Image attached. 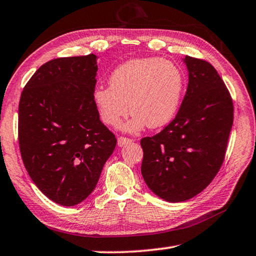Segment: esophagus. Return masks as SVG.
Returning a JSON list of instances; mask_svg holds the SVG:
<instances>
[{
  "instance_id": "obj_1",
  "label": "esophagus",
  "mask_w": 256,
  "mask_h": 256,
  "mask_svg": "<svg viewBox=\"0 0 256 256\" xmlns=\"http://www.w3.org/2000/svg\"><path fill=\"white\" fill-rule=\"evenodd\" d=\"M132 140L128 139V138H124V136H120L118 139H117V144L120 146V147H123V146H126L128 144H131Z\"/></svg>"
}]
</instances>
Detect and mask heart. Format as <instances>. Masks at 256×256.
Wrapping results in <instances>:
<instances>
[{
	"instance_id": "obj_1",
	"label": "heart",
	"mask_w": 256,
	"mask_h": 256,
	"mask_svg": "<svg viewBox=\"0 0 256 256\" xmlns=\"http://www.w3.org/2000/svg\"><path fill=\"white\" fill-rule=\"evenodd\" d=\"M109 84L93 92L101 120L117 126L130 110L133 117L125 130L138 132L144 125L160 128L173 120L184 96L186 77L178 64L149 56L120 64L109 77Z\"/></svg>"
}]
</instances>
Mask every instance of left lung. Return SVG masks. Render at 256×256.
<instances>
[{
  "instance_id": "8db88e82",
  "label": "left lung",
  "mask_w": 256,
  "mask_h": 256,
  "mask_svg": "<svg viewBox=\"0 0 256 256\" xmlns=\"http://www.w3.org/2000/svg\"><path fill=\"white\" fill-rule=\"evenodd\" d=\"M188 88L176 118L142 138L141 173L162 200L179 202L202 192L220 170L232 128V99L212 64L186 56Z\"/></svg>"
}]
</instances>
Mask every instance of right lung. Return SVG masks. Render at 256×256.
Here are the masks:
<instances>
[{
	"instance_id": "right-lung-1",
	"label": "right lung",
	"mask_w": 256,
	"mask_h": 256,
	"mask_svg": "<svg viewBox=\"0 0 256 256\" xmlns=\"http://www.w3.org/2000/svg\"><path fill=\"white\" fill-rule=\"evenodd\" d=\"M96 70L92 54L50 60L20 96L24 165L40 192L62 206L80 204L93 192L116 147L93 100Z\"/></svg>"
}]
</instances>
